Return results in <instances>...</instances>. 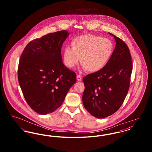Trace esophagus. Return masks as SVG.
<instances>
[{"instance_id": "1", "label": "esophagus", "mask_w": 152, "mask_h": 152, "mask_svg": "<svg viewBox=\"0 0 152 152\" xmlns=\"http://www.w3.org/2000/svg\"><path fill=\"white\" fill-rule=\"evenodd\" d=\"M77 80L78 81H82V77H81V76L80 75H77Z\"/></svg>"}]
</instances>
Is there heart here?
<instances>
[{
    "mask_svg": "<svg viewBox=\"0 0 152 152\" xmlns=\"http://www.w3.org/2000/svg\"><path fill=\"white\" fill-rule=\"evenodd\" d=\"M71 45L72 48L66 47L63 52L64 64L73 68L81 58L83 68L91 73L102 70L108 63L114 51V45L110 40L92 34L75 37Z\"/></svg>",
    "mask_w": 152,
    "mask_h": 152,
    "instance_id": "b5f03b06",
    "label": "heart"
}]
</instances>
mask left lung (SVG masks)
<instances>
[{
    "label": "left lung",
    "instance_id": "obj_1",
    "mask_svg": "<svg viewBox=\"0 0 152 152\" xmlns=\"http://www.w3.org/2000/svg\"><path fill=\"white\" fill-rule=\"evenodd\" d=\"M114 37L116 46L108 63L98 72L84 77L85 89L83 103L87 111L98 118L115 113L123 104L128 94L132 61L127 45Z\"/></svg>",
    "mask_w": 152,
    "mask_h": 152
}]
</instances>
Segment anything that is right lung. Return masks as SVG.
Segmentation results:
<instances>
[{
    "mask_svg": "<svg viewBox=\"0 0 152 152\" xmlns=\"http://www.w3.org/2000/svg\"><path fill=\"white\" fill-rule=\"evenodd\" d=\"M69 35L66 30L47 34L29 42L21 55L19 83L29 107L39 114L60 107L76 81V73L62 62L61 49Z\"/></svg>",
    "mask_w": 152,
    "mask_h": 152,
    "instance_id": "obj_1",
    "label": "right lung"
}]
</instances>
